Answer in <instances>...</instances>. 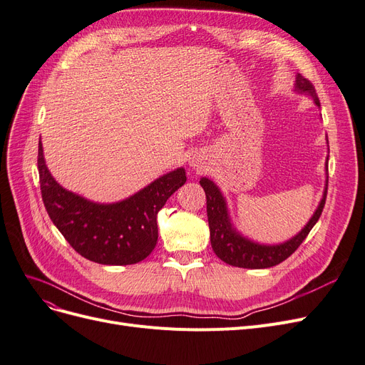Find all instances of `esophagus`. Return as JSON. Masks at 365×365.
I'll list each match as a JSON object with an SVG mask.
<instances>
[{"mask_svg": "<svg viewBox=\"0 0 365 365\" xmlns=\"http://www.w3.org/2000/svg\"><path fill=\"white\" fill-rule=\"evenodd\" d=\"M191 165H192V167H194V168H197V170H198V168H200V165H198V163H195V161H192V163H191Z\"/></svg>", "mask_w": 365, "mask_h": 365, "instance_id": "esophagus-1", "label": "esophagus"}]
</instances>
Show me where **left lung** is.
<instances>
[{"mask_svg": "<svg viewBox=\"0 0 365 365\" xmlns=\"http://www.w3.org/2000/svg\"><path fill=\"white\" fill-rule=\"evenodd\" d=\"M295 91L299 93L309 95V97H312V100L314 101V104L321 107L314 86L301 74H297ZM327 143H328V137H327ZM325 171H327L325 189H324L322 200L318 205V209L314 210L313 216L309 219V222L304 225L303 230H301L297 235H294L292 239L279 245H262L258 242H253L247 239V237H245L242 232L237 231V228L231 222L228 205H227L225 197L220 192V189L213 180L207 178H201L200 185L204 189L205 198H207L210 243L217 258H220L222 261L230 265L240 267V268H268V267H274L282 261L289 258L298 249V246L303 243L310 230L314 227L319 216L322 215L325 198H327V189H328V156L325 161Z\"/></svg>", "mask_w": 365, "mask_h": 365, "instance_id": "left-lung-1", "label": "left lung"}]
</instances>
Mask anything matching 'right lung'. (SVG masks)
<instances>
[{
	"label": "right lung",
	"instance_id": "right-lung-1",
	"mask_svg": "<svg viewBox=\"0 0 365 365\" xmlns=\"http://www.w3.org/2000/svg\"><path fill=\"white\" fill-rule=\"evenodd\" d=\"M37 164L43 202L55 227L77 253L104 265H130L150 255L158 242V212L186 182L180 167L128 198L101 204L67 191L53 179L41 140Z\"/></svg>",
	"mask_w": 365,
	"mask_h": 365
}]
</instances>
